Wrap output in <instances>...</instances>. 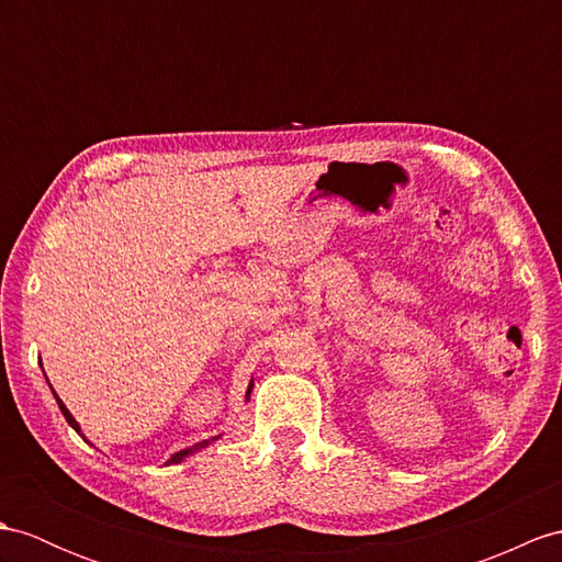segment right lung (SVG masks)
<instances>
[{
  "instance_id": "right-lung-1",
  "label": "right lung",
  "mask_w": 562,
  "mask_h": 562,
  "mask_svg": "<svg viewBox=\"0 0 562 562\" xmlns=\"http://www.w3.org/2000/svg\"><path fill=\"white\" fill-rule=\"evenodd\" d=\"M52 393H54V389H52ZM250 393H252V381H250V386H248V393H245V401H250ZM54 398H57V405H59V409H61V415L66 417V422L68 424H71V427L80 434V436H83V431H80V424L74 419V415L71 413H68V409H66V405L61 403V398H59V395L57 393H54ZM83 439H86V436H83ZM216 439H222V436H214V439H210V441H200V443H195V446H190V448H186V450H178V453H173L169 460H167V464H176V462H181V460H186L188 456H193V453H198V450H202V448H207L212 441H216Z\"/></svg>"
}]
</instances>
